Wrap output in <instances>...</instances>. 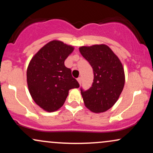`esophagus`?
I'll list each match as a JSON object with an SVG mask.
<instances>
[{
  "label": "esophagus",
  "instance_id": "obj_1",
  "mask_svg": "<svg viewBox=\"0 0 153 153\" xmlns=\"http://www.w3.org/2000/svg\"><path fill=\"white\" fill-rule=\"evenodd\" d=\"M77 80H78V83L80 85V84H81V78H78V79H77Z\"/></svg>",
  "mask_w": 153,
  "mask_h": 153
}]
</instances>
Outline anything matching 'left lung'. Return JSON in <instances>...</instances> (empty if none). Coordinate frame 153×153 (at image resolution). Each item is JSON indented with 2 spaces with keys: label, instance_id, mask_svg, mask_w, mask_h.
Wrapping results in <instances>:
<instances>
[{
  "label": "left lung",
  "instance_id": "obj_1",
  "mask_svg": "<svg viewBox=\"0 0 153 153\" xmlns=\"http://www.w3.org/2000/svg\"><path fill=\"white\" fill-rule=\"evenodd\" d=\"M79 51L94 71V82L88 91L81 89L86 108L102 113L111 108L122 94L125 82L124 68L119 57L106 45L82 46Z\"/></svg>",
  "mask_w": 153,
  "mask_h": 153
}]
</instances>
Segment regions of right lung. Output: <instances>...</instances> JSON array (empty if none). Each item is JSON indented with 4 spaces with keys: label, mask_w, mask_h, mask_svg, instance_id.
Instances as JSON below:
<instances>
[{
    "label": "right lung",
    "mask_w": 153,
    "mask_h": 153,
    "mask_svg": "<svg viewBox=\"0 0 153 153\" xmlns=\"http://www.w3.org/2000/svg\"><path fill=\"white\" fill-rule=\"evenodd\" d=\"M74 47L59 40H52L32 57L26 71L30 95L40 108L47 112L57 111L64 104L69 91L79 83L65 66V60Z\"/></svg>",
    "instance_id": "right-lung-1"
}]
</instances>
